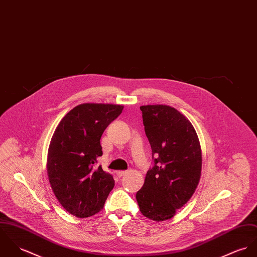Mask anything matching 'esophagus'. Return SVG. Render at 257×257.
<instances>
[{"label":"esophagus","instance_id":"1","mask_svg":"<svg viewBox=\"0 0 257 257\" xmlns=\"http://www.w3.org/2000/svg\"><path fill=\"white\" fill-rule=\"evenodd\" d=\"M116 174H117V176H118V177H122V176H124V175H125V174H127V171H116Z\"/></svg>","mask_w":257,"mask_h":257}]
</instances>
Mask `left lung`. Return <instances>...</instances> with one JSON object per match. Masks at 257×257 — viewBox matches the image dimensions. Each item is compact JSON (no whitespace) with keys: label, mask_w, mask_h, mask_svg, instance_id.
<instances>
[{"label":"left lung","mask_w":257,"mask_h":257,"mask_svg":"<svg viewBox=\"0 0 257 257\" xmlns=\"http://www.w3.org/2000/svg\"><path fill=\"white\" fill-rule=\"evenodd\" d=\"M155 166L136 199L143 215L163 222L190 199L199 183L202 152L190 121L166 104L140 106Z\"/></svg>","instance_id":"1"}]
</instances>
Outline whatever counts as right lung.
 <instances>
[{
	"instance_id": "add662e5",
	"label": "right lung",
	"mask_w": 257,
	"mask_h": 257,
	"mask_svg": "<svg viewBox=\"0 0 257 257\" xmlns=\"http://www.w3.org/2000/svg\"><path fill=\"white\" fill-rule=\"evenodd\" d=\"M123 107L109 103L77 105L62 118L51 138L49 182L62 207L78 218L98 213L114 186L112 175L94 166L102 156L101 135Z\"/></svg>"
}]
</instances>
